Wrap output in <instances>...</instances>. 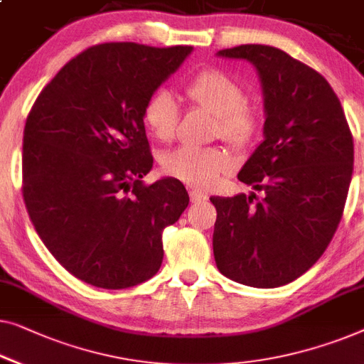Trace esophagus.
I'll list each match as a JSON object with an SVG mask.
<instances>
[{
	"mask_svg": "<svg viewBox=\"0 0 364 364\" xmlns=\"http://www.w3.org/2000/svg\"><path fill=\"white\" fill-rule=\"evenodd\" d=\"M188 197H191V202H192V203H200V202H203V200H207V195L200 193V192H197V191H191V192H188Z\"/></svg>",
	"mask_w": 364,
	"mask_h": 364,
	"instance_id": "esophagus-1",
	"label": "esophagus"
}]
</instances>
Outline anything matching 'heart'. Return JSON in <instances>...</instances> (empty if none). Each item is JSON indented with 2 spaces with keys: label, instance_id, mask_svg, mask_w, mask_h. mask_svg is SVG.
Returning a JSON list of instances; mask_svg holds the SVG:
<instances>
[{
  "label": "heart",
  "instance_id": "b5f03b06",
  "mask_svg": "<svg viewBox=\"0 0 364 364\" xmlns=\"http://www.w3.org/2000/svg\"><path fill=\"white\" fill-rule=\"evenodd\" d=\"M187 100L217 117L215 133L235 146H245L259 128V113L246 102L241 83L228 72L207 68L198 72L183 87ZM178 108L166 90L152 93L143 109L151 134L159 141H171L176 134ZM233 166L230 152L223 147L181 146L162 159L166 173L195 188H212Z\"/></svg>",
  "mask_w": 364,
  "mask_h": 364
}]
</instances>
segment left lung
I'll use <instances>...</instances> for the list:
<instances>
[{
  "label": "left lung",
  "instance_id": "left-lung-1",
  "mask_svg": "<svg viewBox=\"0 0 364 364\" xmlns=\"http://www.w3.org/2000/svg\"><path fill=\"white\" fill-rule=\"evenodd\" d=\"M256 67L264 97V141L238 178L262 192L212 197L213 255L231 281L271 289L309 271L333 238L353 173V136L330 83L281 49L218 50Z\"/></svg>",
  "mask_w": 364,
  "mask_h": 364
}]
</instances>
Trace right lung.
Here are the masks:
<instances>
[{
	"mask_svg": "<svg viewBox=\"0 0 364 364\" xmlns=\"http://www.w3.org/2000/svg\"><path fill=\"white\" fill-rule=\"evenodd\" d=\"M191 46H92L60 68L28 114L23 197L42 243L80 281L133 287L159 271L162 231L188 205L177 178L152 169L143 109Z\"/></svg>",
	"mask_w": 364,
	"mask_h": 364,
	"instance_id": "obj_1",
	"label": "right lung"
}]
</instances>
